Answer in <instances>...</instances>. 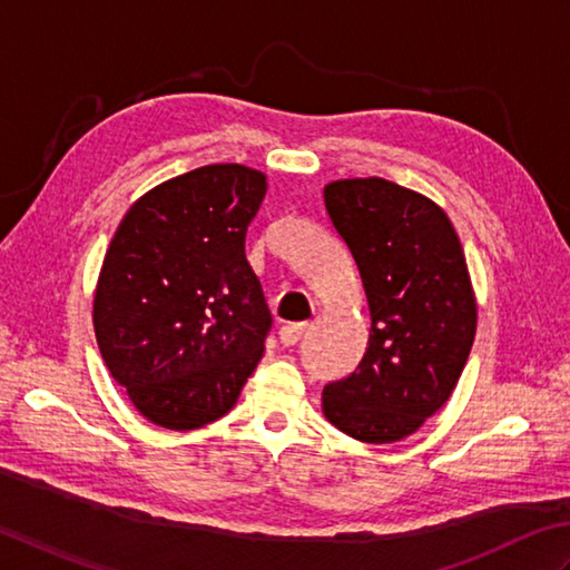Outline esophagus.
I'll list each match as a JSON object with an SVG mask.
<instances>
[{"label": "esophagus", "instance_id": "34e87169", "mask_svg": "<svg viewBox=\"0 0 570 570\" xmlns=\"http://www.w3.org/2000/svg\"><path fill=\"white\" fill-rule=\"evenodd\" d=\"M305 332H307V322H289V324H283L281 332H277V336H281V344L295 346Z\"/></svg>", "mask_w": 570, "mask_h": 570}]
</instances>
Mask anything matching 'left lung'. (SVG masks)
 Returning a JSON list of instances; mask_svg holds the SVG:
<instances>
[{"label": "left lung", "instance_id": "1", "mask_svg": "<svg viewBox=\"0 0 570 570\" xmlns=\"http://www.w3.org/2000/svg\"><path fill=\"white\" fill-rule=\"evenodd\" d=\"M368 302L356 371L327 383L322 411L362 443H396L440 411L468 362L478 302L448 214L428 196L368 177L324 187Z\"/></svg>", "mask_w": 570, "mask_h": 570}]
</instances>
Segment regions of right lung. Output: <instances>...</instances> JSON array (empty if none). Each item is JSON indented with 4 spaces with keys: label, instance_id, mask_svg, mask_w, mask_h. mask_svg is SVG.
<instances>
[{
    "label": "right lung",
    "instance_id": "obj_1",
    "mask_svg": "<svg viewBox=\"0 0 570 570\" xmlns=\"http://www.w3.org/2000/svg\"><path fill=\"white\" fill-rule=\"evenodd\" d=\"M265 174L206 165L130 206L102 261L92 327L135 409L194 431L234 409L258 366L271 309L246 261Z\"/></svg>",
    "mask_w": 570,
    "mask_h": 570
}]
</instances>
